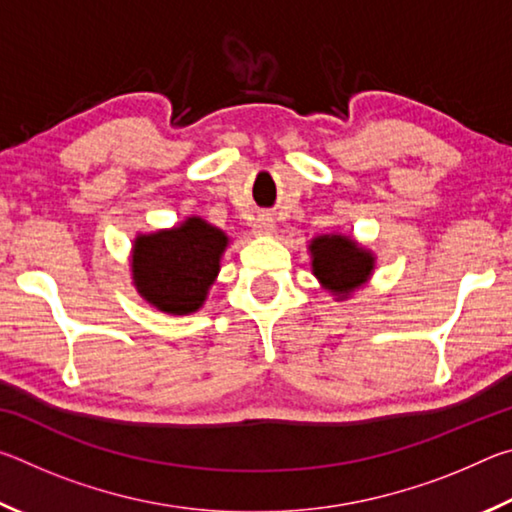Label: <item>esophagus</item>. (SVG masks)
Wrapping results in <instances>:
<instances>
[{"mask_svg":"<svg viewBox=\"0 0 512 512\" xmlns=\"http://www.w3.org/2000/svg\"><path fill=\"white\" fill-rule=\"evenodd\" d=\"M253 228H255L257 235H273V232H275V219H273L271 214H259L257 219H255V223H253Z\"/></svg>","mask_w":512,"mask_h":512,"instance_id":"esophagus-1","label":"esophagus"}]
</instances>
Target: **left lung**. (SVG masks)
I'll return each mask as SVG.
<instances>
[{"instance_id": "obj_1", "label": "left lung", "mask_w": 512, "mask_h": 512, "mask_svg": "<svg viewBox=\"0 0 512 512\" xmlns=\"http://www.w3.org/2000/svg\"><path fill=\"white\" fill-rule=\"evenodd\" d=\"M314 255V273L329 291L348 296L350 291L361 287L372 271V255L361 250L352 239L332 235L311 241Z\"/></svg>"}]
</instances>
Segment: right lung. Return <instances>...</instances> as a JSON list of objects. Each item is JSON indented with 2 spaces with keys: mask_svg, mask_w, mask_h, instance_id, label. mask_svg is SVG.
<instances>
[{
  "mask_svg": "<svg viewBox=\"0 0 512 512\" xmlns=\"http://www.w3.org/2000/svg\"><path fill=\"white\" fill-rule=\"evenodd\" d=\"M228 237L203 219H187L180 228L137 237L133 277L137 291L167 314H192L203 305L219 273Z\"/></svg>",
  "mask_w": 512,
  "mask_h": 512,
  "instance_id": "right-lung-1",
  "label": "right lung"
}]
</instances>
